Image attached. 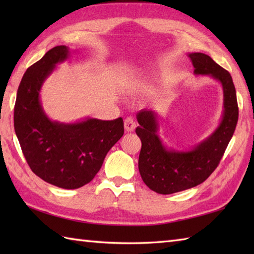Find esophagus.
I'll use <instances>...</instances> for the list:
<instances>
[{
    "label": "esophagus",
    "instance_id": "34e87169",
    "mask_svg": "<svg viewBox=\"0 0 254 254\" xmlns=\"http://www.w3.org/2000/svg\"><path fill=\"white\" fill-rule=\"evenodd\" d=\"M124 127H126L127 132H133L134 128L136 127V123L134 121V119L131 117L127 118L126 120H124Z\"/></svg>",
    "mask_w": 254,
    "mask_h": 254
}]
</instances>
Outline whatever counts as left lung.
Instances as JSON below:
<instances>
[{
	"label": "left lung",
	"instance_id": "8db88e82",
	"mask_svg": "<svg viewBox=\"0 0 254 254\" xmlns=\"http://www.w3.org/2000/svg\"><path fill=\"white\" fill-rule=\"evenodd\" d=\"M194 74L209 75L223 86L224 115L219 127L212 135L191 150H168L157 134L158 116L152 110L136 115L139 127L137 136L142 148L138 157V170L150 190L159 194H172L198 186L217 168L238 122V102L231 75L212 58L199 52L189 55Z\"/></svg>",
	"mask_w": 254,
	"mask_h": 254
}]
</instances>
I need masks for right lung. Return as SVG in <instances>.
<instances>
[{"instance_id":"right-lung-1","label":"right lung","mask_w":254,"mask_h":254,"mask_svg":"<svg viewBox=\"0 0 254 254\" xmlns=\"http://www.w3.org/2000/svg\"><path fill=\"white\" fill-rule=\"evenodd\" d=\"M68 55L67 47L57 46L27 68L16 96L14 127L35 175L59 188L78 189L94 179L124 127L122 118L64 124L46 116L39 99L41 86Z\"/></svg>"}]
</instances>
